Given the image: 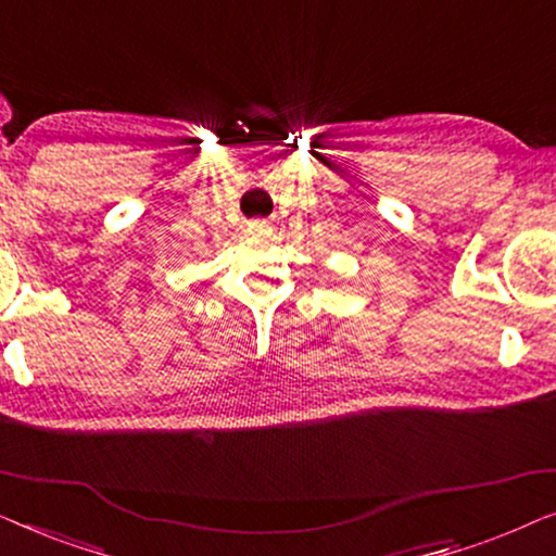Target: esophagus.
<instances>
[{
    "label": "esophagus",
    "mask_w": 556,
    "mask_h": 556,
    "mask_svg": "<svg viewBox=\"0 0 556 556\" xmlns=\"http://www.w3.org/2000/svg\"><path fill=\"white\" fill-rule=\"evenodd\" d=\"M270 227L263 223V219H253V223H248V232L250 235H263V232H268Z\"/></svg>",
    "instance_id": "obj_1"
}]
</instances>
